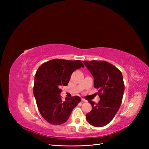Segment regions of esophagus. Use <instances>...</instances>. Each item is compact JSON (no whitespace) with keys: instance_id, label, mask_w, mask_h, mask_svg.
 I'll return each mask as SVG.
<instances>
[{"instance_id":"obj_1","label":"esophagus","mask_w":149,"mask_h":149,"mask_svg":"<svg viewBox=\"0 0 149 149\" xmlns=\"http://www.w3.org/2000/svg\"><path fill=\"white\" fill-rule=\"evenodd\" d=\"M81 101L83 102H87V100H86L84 98H81Z\"/></svg>"}]
</instances>
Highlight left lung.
<instances>
[{
    "label": "left lung",
    "mask_w": 149,
    "mask_h": 149,
    "mask_svg": "<svg viewBox=\"0 0 149 149\" xmlns=\"http://www.w3.org/2000/svg\"><path fill=\"white\" fill-rule=\"evenodd\" d=\"M94 77V86L98 89L100 101L88 102L92 110L86 115L88 123L95 127L109 124L118 111L124 92L123 76L120 71L105 61H83Z\"/></svg>",
    "instance_id": "1"
}]
</instances>
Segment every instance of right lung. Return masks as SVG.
<instances>
[{
  "label": "right lung",
  "instance_id": "right-lung-1",
  "mask_svg": "<svg viewBox=\"0 0 149 149\" xmlns=\"http://www.w3.org/2000/svg\"><path fill=\"white\" fill-rule=\"evenodd\" d=\"M81 67L80 60L53 59L40 66L35 75L33 94L40 114L48 123L60 125L68 119L74 108L81 101L75 96L63 102L61 86H67L71 74Z\"/></svg>",
  "mask_w": 149,
  "mask_h": 149
}]
</instances>
